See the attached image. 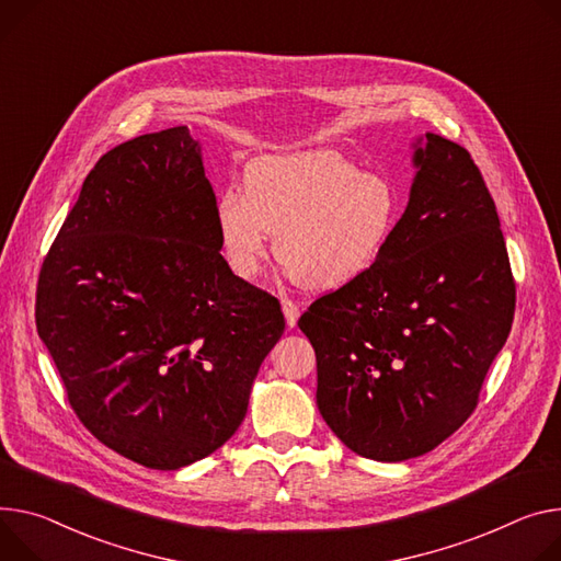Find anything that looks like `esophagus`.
<instances>
[{
  "label": "esophagus",
  "mask_w": 561,
  "mask_h": 561,
  "mask_svg": "<svg viewBox=\"0 0 561 561\" xmlns=\"http://www.w3.org/2000/svg\"><path fill=\"white\" fill-rule=\"evenodd\" d=\"M282 311H284V318H286V324L293 329L297 324V318H299V309L297 304L293 299H282Z\"/></svg>",
  "instance_id": "obj_1"
}]
</instances>
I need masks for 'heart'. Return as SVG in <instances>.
I'll list each match as a JSON object with an SVG mask.
<instances>
[{
  "instance_id": "b5f03b06",
  "label": "heart",
  "mask_w": 561,
  "mask_h": 561,
  "mask_svg": "<svg viewBox=\"0 0 561 561\" xmlns=\"http://www.w3.org/2000/svg\"><path fill=\"white\" fill-rule=\"evenodd\" d=\"M398 194L376 172L333 149L262 157L245 172V192H221L215 221L224 260L252 279L277 234V257L301 288L331 293L360 279L385 252L398 224Z\"/></svg>"
}]
</instances>
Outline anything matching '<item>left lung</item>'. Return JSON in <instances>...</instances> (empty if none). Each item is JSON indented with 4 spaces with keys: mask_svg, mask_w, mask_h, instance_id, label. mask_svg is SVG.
<instances>
[{
    "mask_svg": "<svg viewBox=\"0 0 561 561\" xmlns=\"http://www.w3.org/2000/svg\"><path fill=\"white\" fill-rule=\"evenodd\" d=\"M412 161L380 260L297 322L316 348L322 419L385 463L432 451L470 419L515 316L499 215L470 151L427 131Z\"/></svg>",
    "mask_w": 561,
    "mask_h": 561,
    "instance_id": "1",
    "label": "left lung"
}]
</instances>
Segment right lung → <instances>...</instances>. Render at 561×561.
I'll list each match as a JSON object with an SVG mask.
<instances>
[{
    "mask_svg": "<svg viewBox=\"0 0 561 561\" xmlns=\"http://www.w3.org/2000/svg\"><path fill=\"white\" fill-rule=\"evenodd\" d=\"M215 208L187 127L131 138L89 172L39 271L35 324L73 412L151 470L239 430L286 324L273 295L230 273Z\"/></svg>",
    "mask_w": 561,
    "mask_h": 561,
    "instance_id": "1",
    "label": "right lung"
}]
</instances>
